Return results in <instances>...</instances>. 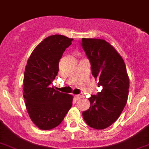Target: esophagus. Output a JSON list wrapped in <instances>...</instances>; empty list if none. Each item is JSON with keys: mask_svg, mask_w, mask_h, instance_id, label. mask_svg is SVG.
<instances>
[{"mask_svg": "<svg viewBox=\"0 0 149 149\" xmlns=\"http://www.w3.org/2000/svg\"><path fill=\"white\" fill-rule=\"evenodd\" d=\"M76 97L77 99L82 98V97H84V95H83L82 93H80V94H79V95H76Z\"/></svg>", "mask_w": 149, "mask_h": 149, "instance_id": "obj_1", "label": "esophagus"}]
</instances>
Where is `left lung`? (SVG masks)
<instances>
[{"mask_svg":"<svg viewBox=\"0 0 149 149\" xmlns=\"http://www.w3.org/2000/svg\"><path fill=\"white\" fill-rule=\"evenodd\" d=\"M80 43L90 61L92 75L102 86L101 92L88 99L91 107L82 116L91 127L104 130L118 119L127 104L130 81L126 66L116 49L104 39L82 38Z\"/></svg>","mask_w":149,"mask_h":149,"instance_id":"8db88e82","label":"left lung"}]
</instances>
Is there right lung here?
I'll return each mask as SVG.
<instances>
[{
	"label": "right lung",
	"mask_w": 149,
	"mask_h": 149,
	"mask_svg": "<svg viewBox=\"0 0 149 149\" xmlns=\"http://www.w3.org/2000/svg\"><path fill=\"white\" fill-rule=\"evenodd\" d=\"M73 39L54 35L46 37L28 60L24 78L26 107L32 121L40 130L56 127L72 106L73 97L50 85L59 70V61Z\"/></svg>",
	"instance_id": "obj_1"
}]
</instances>
